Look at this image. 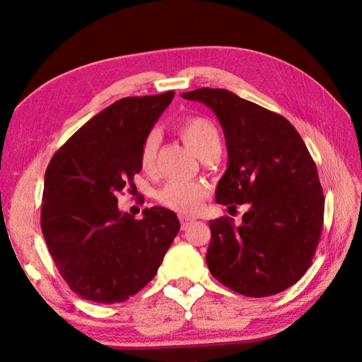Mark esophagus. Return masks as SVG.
I'll return each mask as SVG.
<instances>
[{
  "mask_svg": "<svg viewBox=\"0 0 362 362\" xmlns=\"http://www.w3.org/2000/svg\"><path fill=\"white\" fill-rule=\"evenodd\" d=\"M194 219L193 218H188V216H180V226H182V230H185L191 222H193Z\"/></svg>",
  "mask_w": 362,
  "mask_h": 362,
  "instance_id": "1",
  "label": "esophagus"
}]
</instances>
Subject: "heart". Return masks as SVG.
Returning <instances> with one entry per match:
<instances>
[{"instance_id":"b5f03b06","label":"heart","mask_w":362,"mask_h":362,"mask_svg":"<svg viewBox=\"0 0 362 362\" xmlns=\"http://www.w3.org/2000/svg\"><path fill=\"white\" fill-rule=\"evenodd\" d=\"M177 130L182 140L187 143L188 148L196 156L204 149L213 144H219V132L216 126L209 118L204 117H188L182 119L177 126ZM158 148V134L151 132L146 135L141 144V166L146 171L153 168ZM206 197V187L199 182L187 180H171L158 191L157 199L161 205L182 216H191L202 206L204 199Z\"/></svg>"}]
</instances>
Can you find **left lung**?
I'll use <instances>...</instances> for the list:
<instances>
[{
  "label": "left lung",
  "instance_id": "left-lung-1",
  "mask_svg": "<svg viewBox=\"0 0 362 362\" xmlns=\"http://www.w3.org/2000/svg\"><path fill=\"white\" fill-rule=\"evenodd\" d=\"M182 98L210 107L224 130L228 165L216 202L249 206L238 226L230 218L210 221L206 266L238 294H279L302 279L320 240L325 199L316 163L281 115L224 88Z\"/></svg>",
  "mask_w": 362,
  "mask_h": 362
}]
</instances>
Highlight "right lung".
<instances>
[{
    "label": "right lung",
    "mask_w": 362,
    "mask_h": 362,
    "mask_svg": "<svg viewBox=\"0 0 362 362\" xmlns=\"http://www.w3.org/2000/svg\"><path fill=\"white\" fill-rule=\"evenodd\" d=\"M174 91L122 98L86 122L45 173L42 232L74 294L119 303L153 276L180 230L175 213L152 206L135 219L118 209L141 171V144Z\"/></svg>",
    "instance_id": "1"
}]
</instances>
